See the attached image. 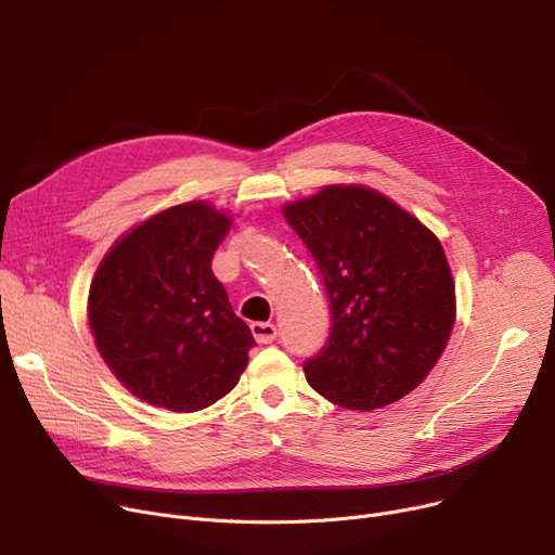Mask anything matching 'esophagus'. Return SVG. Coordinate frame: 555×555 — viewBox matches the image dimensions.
Here are the masks:
<instances>
[{
	"label": "esophagus",
	"instance_id": "34e87169",
	"mask_svg": "<svg viewBox=\"0 0 555 555\" xmlns=\"http://www.w3.org/2000/svg\"><path fill=\"white\" fill-rule=\"evenodd\" d=\"M251 328V335L258 344H272L276 339V326L274 324H262V322H256L249 326Z\"/></svg>",
	"mask_w": 555,
	"mask_h": 555
}]
</instances>
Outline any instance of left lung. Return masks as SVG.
Segmentation results:
<instances>
[{
	"label": "left lung",
	"mask_w": 555,
	"mask_h": 555,
	"mask_svg": "<svg viewBox=\"0 0 555 555\" xmlns=\"http://www.w3.org/2000/svg\"><path fill=\"white\" fill-rule=\"evenodd\" d=\"M331 301L328 344L304 364L308 385L371 412L414 391L446 351L454 281L439 238L393 199L331 184L283 207Z\"/></svg>",
	"instance_id": "1"
}]
</instances>
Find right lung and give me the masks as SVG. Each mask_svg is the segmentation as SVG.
Returning <instances> with one entry per match:
<instances>
[{
  "label": "right lung",
  "mask_w": 555,
  "mask_h": 555,
  "mask_svg": "<svg viewBox=\"0 0 555 555\" xmlns=\"http://www.w3.org/2000/svg\"><path fill=\"white\" fill-rule=\"evenodd\" d=\"M229 227L211 204L184 202L139 222L103 256L87 319L132 396L189 414L238 385L254 337L211 272Z\"/></svg>",
  "instance_id": "right-lung-1"
}]
</instances>
